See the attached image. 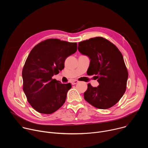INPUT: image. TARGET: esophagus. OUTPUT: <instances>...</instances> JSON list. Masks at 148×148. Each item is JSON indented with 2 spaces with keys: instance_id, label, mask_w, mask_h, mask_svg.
<instances>
[{
  "instance_id": "obj_1",
  "label": "esophagus",
  "mask_w": 148,
  "mask_h": 148,
  "mask_svg": "<svg viewBox=\"0 0 148 148\" xmlns=\"http://www.w3.org/2000/svg\"><path fill=\"white\" fill-rule=\"evenodd\" d=\"M78 82V81L77 80H73L71 81V84H73V85H75V84H77Z\"/></svg>"
}]
</instances>
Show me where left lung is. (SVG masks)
<instances>
[{"label":"left lung","mask_w":148,"mask_h":148,"mask_svg":"<svg viewBox=\"0 0 148 148\" xmlns=\"http://www.w3.org/2000/svg\"><path fill=\"white\" fill-rule=\"evenodd\" d=\"M78 51L90 59L87 72L95 75L97 87L88 84L84 99L98 109L115 105L126 91L128 73L122 53L111 42L97 37L79 42Z\"/></svg>","instance_id":"left-lung-1"}]
</instances>
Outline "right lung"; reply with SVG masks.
Returning a JSON list of instances; mask_svg holds the SVG:
<instances>
[{
    "label": "right lung",
    "mask_w": 148,
    "mask_h": 148,
    "mask_svg": "<svg viewBox=\"0 0 148 148\" xmlns=\"http://www.w3.org/2000/svg\"><path fill=\"white\" fill-rule=\"evenodd\" d=\"M76 43L57 38L46 40L30 51L22 71L23 91L37 112L51 114L64 104L71 84L53 79L64 68V61L77 51Z\"/></svg>",
    "instance_id": "1"
}]
</instances>
